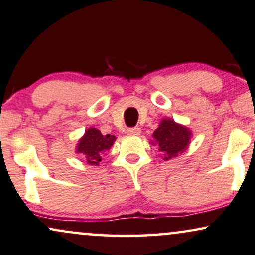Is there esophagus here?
Masks as SVG:
<instances>
[{"label": "esophagus", "instance_id": "obj_1", "mask_svg": "<svg viewBox=\"0 0 255 255\" xmlns=\"http://www.w3.org/2000/svg\"><path fill=\"white\" fill-rule=\"evenodd\" d=\"M127 134L128 135H140L141 134V129L138 127H131L127 129Z\"/></svg>", "mask_w": 255, "mask_h": 255}]
</instances>
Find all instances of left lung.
<instances>
[{
  "mask_svg": "<svg viewBox=\"0 0 255 255\" xmlns=\"http://www.w3.org/2000/svg\"><path fill=\"white\" fill-rule=\"evenodd\" d=\"M192 135L185 125L178 124L170 118H163L153 133L150 143L157 146L162 159L167 161L182 154L189 147Z\"/></svg>",
  "mask_w": 255,
  "mask_h": 255,
  "instance_id": "obj_1",
  "label": "left lung"
}]
</instances>
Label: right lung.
Wrapping results in <instances>:
<instances>
[{
	"label": "right lung",
	"instance_id": "add662e5",
	"mask_svg": "<svg viewBox=\"0 0 255 255\" xmlns=\"http://www.w3.org/2000/svg\"><path fill=\"white\" fill-rule=\"evenodd\" d=\"M117 137L114 135H102L101 131L94 127H89L83 136L77 141L75 153L80 154L82 159L90 166H99L106 151L111 149Z\"/></svg>",
	"mask_w": 255,
	"mask_h": 255
}]
</instances>
